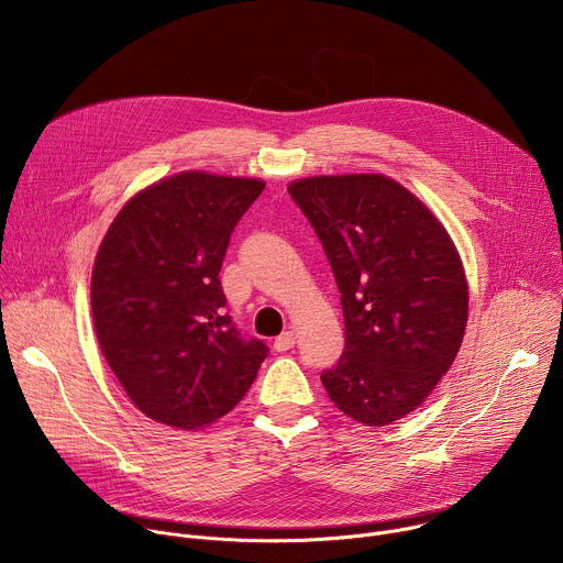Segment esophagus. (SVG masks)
I'll return each mask as SVG.
<instances>
[{
    "label": "esophagus",
    "instance_id": "1",
    "mask_svg": "<svg viewBox=\"0 0 563 563\" xmlns=\"http://www.w3.org/2000/svg\"><path fill=\"white\" fill-rule=\"evenodd\" d=\"M294 343H296L294 332H283V334L274 341V350H276V352H287V350L294 347Z\"/></svg>",
    "mask_w": 563,
    "mask_h": 563
}]
</instances>
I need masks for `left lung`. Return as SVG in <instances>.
Masks as SVG:
<instances>
[{"mask_svg":"<svg viewBox=\"0 0 563 563\" xmlns=\"http://www.w3.org/2000/svg\"><path fill=\"white\" fill-rule=\"evenodd\" d=\"M334 272L345 350L320 374L341 412L389 426L450 369L467 323L461 258L430 209L378 174L289 185Z\"/></svg>","mask_w":563,"mask_h":563,"instance_id":"obj_1","label":"left lung"}]
</instances>
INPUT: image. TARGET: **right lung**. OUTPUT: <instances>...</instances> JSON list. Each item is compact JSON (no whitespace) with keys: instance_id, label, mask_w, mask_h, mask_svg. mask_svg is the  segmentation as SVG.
Segmentation results:
<instances>
[{"instance_id":"right-lung-1","label":"right lung","mask_w":563,"mask_h":563,"mask_svg":"<svg viewBox=\"0 0 563 563\" xmlns=\"http://www.w3.org/2000/svg\"><path fill=\"white\" fill-rule=\"evenodd\" d=\"M265 183L185 172L133 196L91 278L100 350L148 419L198 430L231 412L269 350L224 311L229 238Z\"/></svg>"}]
</instances>
